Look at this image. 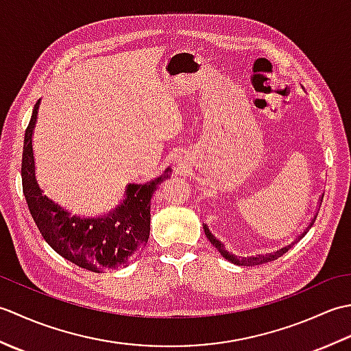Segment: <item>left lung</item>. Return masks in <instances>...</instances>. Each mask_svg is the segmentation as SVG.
<instances>
[{
  "mask_svg": "<svg viewBox=\"0 0 351 351\" xmlns=\"http://www.w3.org/2000/svg\"><path fill=\"white\" fill-rule=\"evenodd\" d=\"M322 200H323V196L319 197V202H322ZM319 205H322V204H319ZM317 214H318V213H315L314 217H312V220L309 221V225L303 229V232H300L299 235H297V237L294 238L293 243L282 245L280 249L273 250V252H270V253H258V255H250V256H237V255H234V253H229V252L225 249V244H223L220 240H217V238H215V237L210 232V229H208L206 225H204V230H205V235H206L208 240L211 241L213 245H215V249H217V250L220 252V255H221L223 258H225V259H228L229 263L237 264V265L252 267V265H259V264L270 263V261L278 259L279 256L283 255V253H287L291 247H293V245H294L297 241H300L302 238L308 234V230L312 228V225H314V221H315V219H317Z\"/></svg>",
  "mask_w": 351,
  "mask_h": 351,
  "instance_id": "1",
  "label": "left lung"
}]
</instances>
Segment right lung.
Segmentation results:
<instances>
[{
  "instance_id": "right-lung-1",
  "label": "right lung",
  "mask_w": 351,
  "mask_h": 351,
  "mask_svg": "<svg viewBox=\"0 0 351 351\" xmlns=\"http://www.w3.org/2000/svg\"><path fill=\"white\" fill-rule=\"evenodd\" d=\"M40 99L25 130L22 151V190L43 240L58 255L93 273L128 265L145 247L151 230V199L171 169L146 184H130L116 210L101 217L72 214L45 195L36 180L33 131Z\"/></svg>"
}]
</instances>
